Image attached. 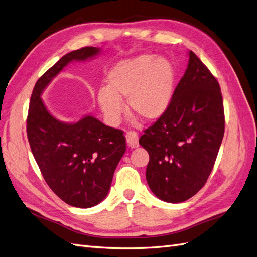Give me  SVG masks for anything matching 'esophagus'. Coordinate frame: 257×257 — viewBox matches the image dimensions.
<instances>
[{
  "label": "esophagus",
  "mask_w": 257,
  "mask_h": 257,
  "mask_svg": "<svg viewBox=\"0 0 257 257\" xmlns=\"http://www.w3.org/2000/svg\"><path fill=\"white\" fill-rule=\"evenodd\" d=\"M126 140L130 148L135 149L139 147V139H138V135L136 131H128L126 134Z\"/></svg>",
  "instance_id": "1"
}]
</instances>
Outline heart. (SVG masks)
<instances>
[{
	"label": "heart",
	"mask_w": 257,
	"mask_h": 257,
	"mask_svg": "<svg viewBox=\"0 0 257 257\" xmlns=\"http://www.w3.org/2000/svg\"><path fill=\"white\" fill-rule=\"evenodd\" d=\"M176 74L168 58L150 54L138 55L115 65L107 76V87L98 90V104L110 121L123 113L122 98L128 108L143 119H159L169 107Z\"/></svg>",
	"instance_id": "heart-1"
}]
</instances>
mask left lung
I'll use <instances>...</instances> for the list:
<instances>
[{
  "label": "left lung",
  "mask_w": 257,
  "mask_h": 257,
  "mask_svg": "<svg viewBox=\"0 0 257 257\" xmlns=\"http://www.w3.org/2000/svg\"><path fill=\"white\" fill-rule=\"evenodd\" d=\"M225 133L219 83L192 51L169 107L144 130L139 143L148 151L147 181L168 203H181L205 185Z\"/></svg>",
  "instance_id": "obj_1"
}]
</instances>
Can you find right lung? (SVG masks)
Instances as JSON below:
<instances>
[{"label": "right lung", "mask_w": 257, "mask_h": 257, "mask_svg": "<svg viewBox=\"0 0 257 257\" xmlns=\"http://www.w3.org/2000/svg\"><path fill=\"white\" fill-rule=\"evenodd\" d=\"M100 49L85 47L64 55L44 72L32 91L27 137L45 182L71 206L89 208L107 195L114 172L126 151V137L88 115L77 122L60 121L45 107V87L72 61H85Z\"/></svg>", "instance_id": "add662e5"}]
</instances>
